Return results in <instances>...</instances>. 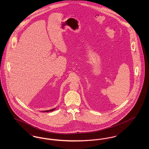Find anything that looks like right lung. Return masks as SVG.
Listing matches in <instances>:
<instances>
[{
    "label": "right lung",
    "instance_id": "1",
    "mask_svg": "<svg viewBox=\"0 0 149 149\" xmlns=\"http://www.w3.org/2000/svg\"><path fill=\"white\" fill-rule=\"evenodd\" d=\"M56 108H54V109H50V110H47V111H42L43 112H51V111H53Z\"/></svg>",
    "mask_w": 149,
    "mask_h": 149
}]
</instances>
